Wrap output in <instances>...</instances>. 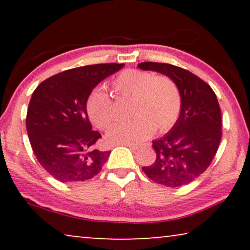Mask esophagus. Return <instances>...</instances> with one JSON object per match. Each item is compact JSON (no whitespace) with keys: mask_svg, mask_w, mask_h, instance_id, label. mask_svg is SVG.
Returning a JSON list of instances; mask_svg holds the SVG:
<instances>
[{"mask_svg":"<svg viewBox=\"0 0 250 250\" xmlns=\"http://www.w3.org/2000/svg\"><path fill=\"white\" fill-rule=\"evenodd\" d=\"M124 146H128L129 149H132V150H139L140 149V146H136V145H124Z\"/></svg>","mask_w":250,"mask_h":250,"instance_id":"1","label":"esophagus"}]
</instances>
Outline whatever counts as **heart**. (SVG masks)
I'll return each mask as SVG.
<instances>
[{"label":"heart","mask_w":250,"mask_h":250,"mask_svg":"<svg viewBox=\"0 0 250 250\" xmlns=\"http://www.w3.org/2000/svg\"><path fill=\"white\" fill-rule=\"evenodd\" d=\"M119 98H131V121L117 123L109 128L107 140L112 145H135L153 131L165 133L176 124L181 112L179 87L169 77L139 69H126L111 83ZM86 109L91 122L105 128L115 118L114 104L107 92L97 88L88 98Z\"/></svg>","instance_id":"1"}]
</instances>
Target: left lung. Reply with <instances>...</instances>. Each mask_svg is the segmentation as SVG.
Instances as JSON below:
<instances>
[{
  "mask_svg": "<svg viewBox=\"0 0 250 250\" xmlns=\"http://www.w3.org/2000/svg\"><path fill=\"white\" fill-rule=\"evenodd\" d=\"M139 68L168 76L181 94L176 124L162 139L152 141L156 160L142 170L162 186H186L208 168L220 146L222 117L216 94L206 82L174 64L146 61Z\"/></svg>",
  "mask_w": 250,
  "mask_h": 250,
  "instance_id": "1",
  "label": "left lung"
}]
</instances>
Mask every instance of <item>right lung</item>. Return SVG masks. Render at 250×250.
<instances>
[{
    "mask_svg": "<svg viewBox=\"0 0 250 250\" xmlns=\"http://www.w3.org/2000/svg\"><path fill=\"white\" fill-rule=\"evenodd\" d=\"M124 63L77 67L53 75L35 88L26 127L37 160L62 183L91 180L110 151L99 149L101 134L92 131L86 112L88 95L102 80Z\"/></svg>",
    "mask_w": 250,
    "mask_h": 250,
    "instance_id": "add662e5",
    "label": "right lung"
}]
</instances>
